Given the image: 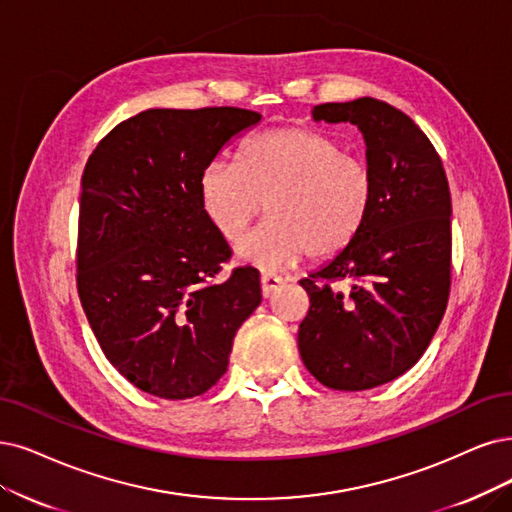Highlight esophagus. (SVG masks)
Returning <instances> with one entry per match:
<instances>
[{
	"instance_id": "obj_1",
	"label": "esophagus",
	"mask_w": 512,
	"mask_h": 512,
	"mask_svg": "<svg viewBox=\"0 0 512 512\" xmlns=\"http://www.w3.org/2000/svg\"><path fill=\"white\" fill-rule=\"evenodd\" d=\"M282 282H285V280H282L278 274H272V272L261 274V293H263V297L274 295L282 287Z\"/></svg>"
}]
</instances>
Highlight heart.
<instances>
[{"label":"heart","mask_w":512,"mask_h":512,"mask_svg":"<svg viewBox=\"0 0 512 512\" xmlns=\"http://www.w3.org/2000/svg\"><path fill=\"white\" fill-rule=\"evenodd\" d=\"M373 192L367 160L301 126L263 130L238 147L234 166L213 162L198 177L202 215L225 242H238L266 206L270 221L236 249L259 270L342 253L361 232Z\"/></svg>","instance_id":"b5f03b06"}]
</instances>
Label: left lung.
<instances>
[{
  "label": "left lung",
  "instance_id": "8db88e82",
  "mask_svg": "<svg viewBox=\"0 0 512 512\" xmlns=\"http://www.w3.org/2000/svg\"><path fill=\"white\" fill-rule=\"evenodd\" d=\"M314 120L363 130L375 192L358 236L299 280L310 297L297 346L331 390H369L409 371L439 329L451 289V196L443 162L407 113L363 97Z\"/></svg>",
  "mask_w": 512,
  "mask_h": 512
}]
</instances>
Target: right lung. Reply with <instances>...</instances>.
I'll return each mask as SVG.
<instances>
[{
  "label": "right lung",
  "instance_id": "obj_1",
  "mask_svg": "<svg viewBox=\"0 0 512 512\" xmlns=\"http://www.w3.org/2000/svg\"><path fill=\"white\" fill-rule=\"evenodd\" d=\"M240 107L147 109L109 130L82 175L75 282L94 337L130 384L168 401L211 390L259 272L217 278L232 249L202 215L198 177L238 132Z\"/></svg>",
  "mask_w": 512,
  "mask_h": 512
}]
</instances>
